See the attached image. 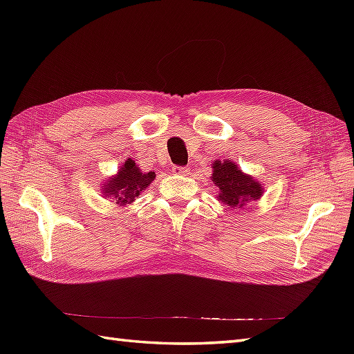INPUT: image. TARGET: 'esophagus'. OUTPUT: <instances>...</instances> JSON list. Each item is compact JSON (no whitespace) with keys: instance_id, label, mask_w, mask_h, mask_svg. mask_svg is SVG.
<instances>
[{"instance_id":"esophagus-1","label":"esophagus","mask_w":354,"mask_h":354,"mask_svg":"<svg viewBox=\"0 0 354 354\" xmlns=\"http://www.w3.org/2000/svg\"><path fill=\"white\" fill-rule=\"evenodd\" d=\"M189 171H190L189 167H173V170H171L173 175H181V176L189 175Z\"/></svg>"}]
</instances>
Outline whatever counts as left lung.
I'll return each mask as SVG.
<instances>
[{"label":"left lung","mask_w":354,"mask_h":354,"mask_svg":"<svg viewBox=\"0 0 354 354\" xmlns=\"http://www.w3.org/2000/svg\"><path fill=\"white\" fill-rule=\"evenodd\" d=\"M212 181L217 187L216 199L228 209H242L251 202L259 201L265 190L263 184L252 175H246L231 160L213 162Z\"/></svg>","instance_id":"left-lung-1"}]
</instances>
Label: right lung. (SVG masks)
I'll return each mask as SVG.
<instances>
[{
    "label": "right lung",
    "mask_w": 354,
    "mask_h": 354,
    "mask_svg": "<svg viewBox=\"0 0 354 354\" xmlns=\"http://www.w3.org/2000/svg\"><path fill=\"white\" fill-rule=\"evenodd\" d=\"M155 179V171H141L132 158H127L115 175L103 179L102 196L112 199L118 207L132 205Z\"/></svg>",
    "instance_id": "1"
}]
</instances>
